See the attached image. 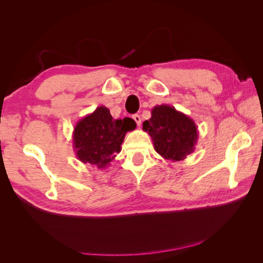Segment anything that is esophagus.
Instances as JSON below:
<instances>
[{"instance_id":"1","label":"esophagus","mask_w":263,"mask_h":263,"mask_svg":"<svg viewBox=\"0 0 263 263\" xmlns=\"http://www.w3.org/2000/svg\"><path fill=\"white\" fill-rule=\"evenodd\" d=\"M133 118H134V121L136 122V124H137L138 126H140V125H141V118H140V116H139L138 114H135V115H133Z\"/></svg>"}]
</instances>
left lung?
Listing matches in <instances>:
<instances>
[{
  "label": "left lung",
  "mask_w": 263,
  "mask_h": 263,
  "mask_svg": "<svg viewBox=\"0 0 263 263\" xmlns=\"http://www.w3.org/2000/svg\"><path fill=\"white\" fill-rule=\"evenodd\" d=\"M142 129L153 139L154 148L165 160L181 161L192 154L198 139L194 121L174 106L157 105Z\"/></svg>",
  "instance_id": "obj_1"
}]
</instances>
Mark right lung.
Instances as JSON below:
<instances>
[{
	"label": "right lung",
	"instance_id": "obj_1",
	"mask_svg": "<svg viewBox=\"0 0 263 263\" xmlns=\"http://www.w3.org/2000/svg\"><path fill=\"white\" fill-rule=\"evenodd\" d=\"M135 128L134 119H114L107 107L99 106L74 126L72 141L76 156L83 163L106 169L121 153L126 133Z\"/></svg>",
	"mask_w": 263,
	"mask_h": 263
}]
</instances>
